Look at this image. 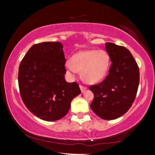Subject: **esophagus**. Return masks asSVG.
<instances>
[{
    "label": "esophagus",
    "mask_w": 155,
    "mask_h": 155,
    "mask_svg": "<svg viewBox=\"0 0 155 155\" xmlns=\"http://www.w3.org/2000/svg\"><path fill=\"white\" fill-rule=\"evenodd\" d=\"M80 89H81V92H85V90H87V87H86L83 86V85H80Z\"/></svg>",
    "instance_id": "esophagus-1"
}]
</instances>
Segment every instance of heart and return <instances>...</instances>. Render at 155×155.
<instances>
[{
	"mask_svg": "<svg viewBox=\"0 0 155 155\" xmlns=\"http://www.w3.org/2000/svg\"><path fill=\"white\" fill-rule=\"evenodd\" d=\"M109 63V55L106 51L84 50L66 61L65 68L69 75L74 76L78 71H81V79L85 83L95 84L106 76Z\"/></svg>",
	"mask_w": 155,
	"mask_h": 155,
	"instance_id": "b5f03b06",
	"label": "heart"
}]
</instances>
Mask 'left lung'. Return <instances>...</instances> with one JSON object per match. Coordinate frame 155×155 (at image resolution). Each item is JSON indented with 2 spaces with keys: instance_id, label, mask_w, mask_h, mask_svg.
Returning a JSON list of instances; mask_svg holds the SVG:
<instances>
[{
  "instance_id": "obj_1",
  "label": "left lung",
  "mask_w": 155,
  "mask_h": 155,
  "mask_svg": "<svg viewBox=\"0 0 155 155\" xmlns=\"http://www.w3.org/2000/svg\"><path fill=\"white\" fill-rule=\"evenodd\" d=\"M111 64L108 74L97 84L91 85L94 99L90 108L103 120L119 118L132 106L139 84V68L130 51L122 46L106 44Z\"/></svg>"
}]
</instances>
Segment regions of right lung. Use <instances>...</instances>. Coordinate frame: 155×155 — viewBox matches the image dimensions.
Returning <instances> with one entry per match:
<instances>
[{"label":"right lung","instance_id":"add662e5","mask_svg":"<svg viewBox=\"0 0 155 155\" xmlns=\"http://www.w3.org/2000/svg\"><path fill=\"white\" fill-rule=\"evenodd\" d=\"M63 44H34L19 67V92L25 105L45 121H56L67 114L73 99L81 93L76 82L65 79L66 70Z\"/></svg>","mask_w":155,"mask_h":155}]
</instances>
